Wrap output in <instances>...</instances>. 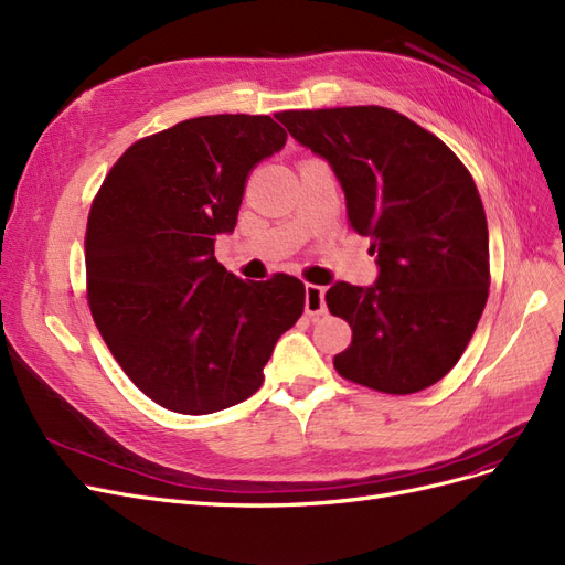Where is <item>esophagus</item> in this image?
<instances>
[{
  "mask_svg": "<svg viewBox=\"0 0 565 565\" xmlns=\"http://www.w3.org/2000/svg\"><path fill=\"white\" fill-rule=\"evenodd\" d=\"M326 288L317 284H307L305 286V312L309 317H321L326 312Z\"/></svg>",
  "mask_w": 565,
  "mask_h": 565,
  "instance_id": "34e87169",
  "label": "esophagus"
}]
</instances>
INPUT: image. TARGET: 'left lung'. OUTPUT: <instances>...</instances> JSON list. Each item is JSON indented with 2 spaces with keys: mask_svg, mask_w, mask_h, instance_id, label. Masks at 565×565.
Returning <instances> with one entry per match:
<instances>
[{
  "mask_svg": "<svg viewBox=\"0 0 565 565\" xmlns=\"http://www.w3.org/2000/svg\"><path fill=\"white\" fill-rule=\"evenodd\" d=\"M275 117L331 163L350 227L377 253L373 286L326 290L331 315L352 329L335 371L385 394L431 387L467 350L488 300V223L475 178L444 140L387 107Z\"/></svg>",
  "mask_w": 565,
  "mask_h": 565,
  "instance_id": "obj_1",
  "label": "left lung"
}]
</instances>
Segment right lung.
<instances>
[{"label":"right lung","mask_w":565,"mask_h":565,"mask_svg":"<svg viewBox=\"0 0 565 565\" xmlns=\"http://www.w3.org/2000/svg\"><path fill=\"white\" fill-rule=\"evenodd\" d=\"M284 142L267 115L185 119L136 140L90 204V317L134 385L173 413L246 402L302 315L300 279L244 281L213 256V236L236 225L250 171Z\"/></svg>","instance_id":"1"}]
</instances>
